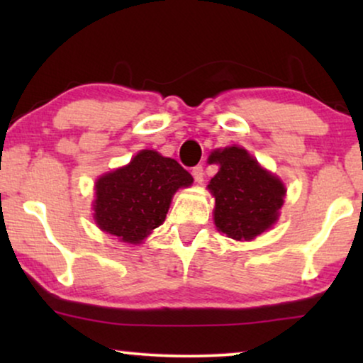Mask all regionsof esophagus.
Listing matches in <instances>:
<instances>
[{"label":"esophagus","mask_w":363,"mask_h":363,"mask_svg":"<svg viewBox=\"0 0 363 363\" xmlns=\"http://www.w3.org/2000/svg\"><path fill=\"white\" fill-rule=\"evenodd\" d=\"M193 178H195V182L201 183L203 182V177H205V170H203V165H196L193 167Z\"/></svg>","instance_id":"esophagus-1"}]
</instances>
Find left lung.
<instances>
[{
  "mask_svg": "<svg viewBox=\"0 0 363 363\" xmlns=\"http://www.w3.org/2000/svg\"><path fill=\"white\" fill-rule=\"evenodd\" d=\"M210 163H220V172L208 185L215 196L218 230L233 240L250 241L274 225L286 195L279 178L241 147L215 150Z\"/></svg>",
  "mask_w": 363,
  "mask_h": 363,
  "instance_id": "left-lung-1",
  "label": "left lung"
}]
</instances>
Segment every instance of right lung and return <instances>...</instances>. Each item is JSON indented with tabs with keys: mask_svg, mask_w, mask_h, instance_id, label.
Segmentation results:
<instances>
[{
	"mask_svg": "<svg viewBox=\"0 0 363 363\" xmlns=\"http://www.w3.org/2000/svg\"><path fill=\"white\" fill-rule=\"evenodd\" d=\"M191 183L177 160L142 150L127 167L99 178L94 216L102 231L137 245L163 225L173 193Z\"/></svg>",
	"mask_w": 363,
	"mask_h": 363,
	"instance_id": "obj_1",
	"label": "right lung"
}]
</instances>
